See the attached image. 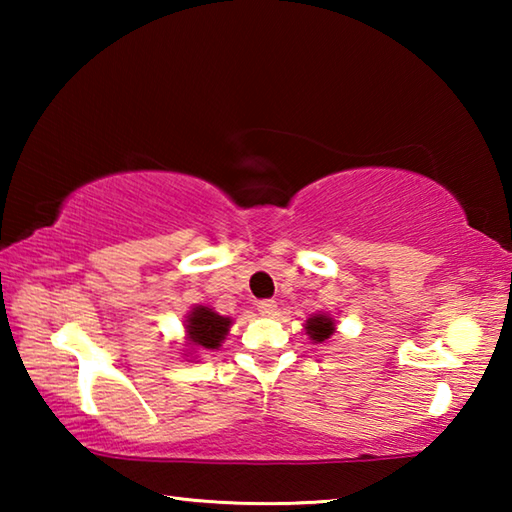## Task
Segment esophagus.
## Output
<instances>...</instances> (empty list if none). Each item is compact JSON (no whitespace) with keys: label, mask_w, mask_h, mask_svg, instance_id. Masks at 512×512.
Instances as JSON below:
<instances>
[{"label":"esophagus","mask_w":512,"mask_h":512,"mask_svg":"<svg viewBox=\"0 0 512 512\" xmlns=\"http://www.w3.org/2000/svg\"><path fill=\"white\" fill-rule=\"evenodd\" d=\"M275 309H277V302L275 300H259L257 302V311L262 316H273Z\"/></svg>","instance_id":"obj_1"}]
</instances>
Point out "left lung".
Masks as SVG:
<instances>
[{"mask_svg": "<svg viewBox=\"0 0 512 512\" xmlns=\"http://www.w3.org/2000/svg\"><path fill=\"white\" fill-rule=\"evenodd\" d=\"M305 329H307V334L311 336V341L320 343V341H325V339H329V336L334 334V320L329 318V316L318 314V316L307 320V327Z\"/></svg>", "mask_w": 512, "mask_h": 512, "instance_id": "1", "label": "left lung"}]
</instances>
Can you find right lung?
Segmentation results:
<instances>
[{
    "label": "right lung",
    "instance_id": "right-lung-1",
    "mask_svg": "<svg viewBox=\"0 0 512 512\" xmlns=\"http://www.w3.org/2000/svg\"><path fill=\"white\" fill-rule=\"evenodd\" d=\"M230 329V318H223L207 307H194L187 316V336L192 345L203 350H216Z\"/></svg>",
    "mask_w": 512,
    "mask_h": 512
}]
</instances>
